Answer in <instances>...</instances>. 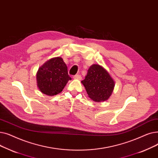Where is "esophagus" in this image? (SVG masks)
<instances>
[{
	"mask_svg": "<svg viewBox=\"0 0 158 158\" xmlns=\"http://www.w3.org/2000/svg\"><path fill=\"white\" fill-rule=\"evenodd\" d=\"M73 78L74 79H76V80H80L81 79V77L80 76V75H79V74H76V75H74V76L73 77Z\"/></svg>",
	"mask_w": 158,
	"mask_h": 158,
	"instance_id": "34e87169",
	"label": "esophagus"
}]
</instances>
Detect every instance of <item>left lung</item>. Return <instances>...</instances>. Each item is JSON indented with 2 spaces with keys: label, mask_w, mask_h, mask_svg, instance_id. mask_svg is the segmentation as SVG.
I'll use <instances>...</instances> for the list:
<instances>
[{
  "label": "left lung",
  "mask_w": 158,
  "mask_h": 158,
  "mask_svg": "<svg viewBox=\"0 0 158 158\" xmlns=\"http://www.w3.org/2000/svg\"><path fill=\"white\" fill-rule=\"evenodd\" d=\"M81 82L88 96L96 102L107 100L115 86V82L109 72L99 64H93L90 67L85 79Z\"/></svg>",
  "instance_id": "left-lung-1"
}]
</instances>
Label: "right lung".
Returning a JSON list of instances; mask_svg holds the SVG:
<instances>
[{"label": "right lung", "instance_id": "right-lung-1", "mask_svg": "<svg viewBox=\"0 0 158 158\" xmlns=\"http://www.w3.org/2000/svg\"><path fill=\"white\" fill-rule=\"evenodd\" d=\"M36 85L40 91L47 96L61 93L71 78L62 57L52 58L41 65L36 73Z\"/></svg>", "mask_w": 158, "mask_h": 158}]
</instances>
